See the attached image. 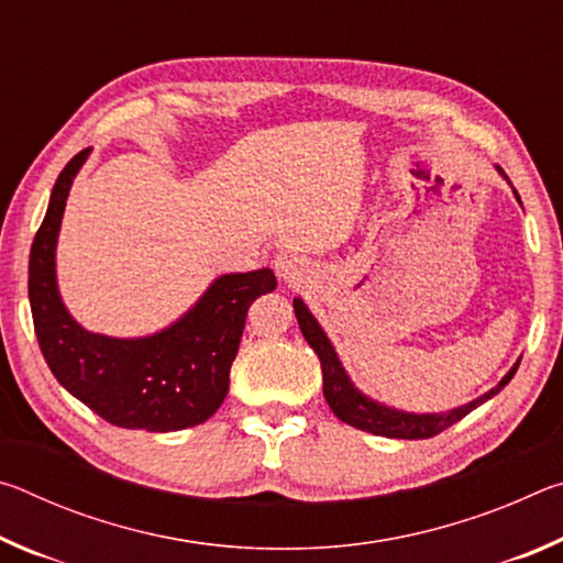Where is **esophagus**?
I'll return each instance as SVG.
<instances>
[{"mask_svg": "<svg viewBox=\"0 0 563 563\" xmlns=\"http://www.w3.org/2000/svg\"><path fill=\"white\" fill-rule=\"evenodd\" d=\"M275 273L280 275V278H285L288 283H295V280H300V275L305 273V268H302V261L300 258H295V255H280L278 261H275Z\"/></svg>", "mask_w": 563, "mask_h": 563, "instance_id": "34e87169", "label": "esophagus"}]
</instances>
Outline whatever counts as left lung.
I'll return each instance as SVG.
<instances>
[{"instance_id":"left-lung-1","label":"left lung","mask_w":563,"mask_h":563,"mask_svg":"<svg viewBox=\"0 0 563 563\" xmlns=\"http://www.w3.org/2000/svg\"><path fill=\"white\" fill-rule=\"evenodd\" d=\"M499 174L507 178V174H504L501 168H499ZM514 196H517V201H519L517 188H514ZM292 308H295V318H298V325H300L302 338L308 340V345L316 350L318 357H320V365H322V395H325L332 412H335L342 419V422H347L350 427H357V430H362V432H373V434H379V437H389V440H427V437H434V434L444 432L446 427H452L454 422H460L462 417L470 415L474 407L484 405V402H487V399H492L494 395L501 393V389L509 385V379L514 377V373H517V367H519V362H521V360H517V365H514L509 373L501 377V383L497 387H492L487 395L476 397L474 402H470V405L450 409V412H442V415L399 412V409L385 407V405L375 402V399H369V397L362 395L360 389L350 383L347 373H345V369H342L340 360L335 355V347L330 345L328 335L318 325V320L312 318V312L305 308V302L300 298H295L292 300Z\"/></svg>"}]
</instances>
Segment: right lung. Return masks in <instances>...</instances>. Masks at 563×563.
I'll list each match as a JSON object with an SVG mask.
<instances>
[{
    "label": "right lung",
    "instance_id": "add662e5",
    "mask_svg": "<svg viewBox=\"0 0 563 563\" xmlns=\"http://www.w3.org/2000/svg\"><path fill=\"white\" fill-rule=\"evenodd\" d=\"M91 148L56 178L30 253V305L46 365L64 389L123 430L176 432L211 417L228 395V375L255 298L273 292L271 268L221 275L174 325L148 338L84 330L59 298L54 271L66 196Z\"/></svg>",
    "mask_w": 563,
    "mask_h": 563
}]
</instances>
